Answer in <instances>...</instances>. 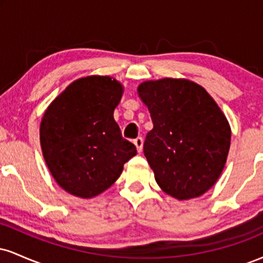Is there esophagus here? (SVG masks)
Returning a JSON list of instances; mask_svg holds the SVG:
<instances>
[{
  "mask_svg": "<svg viewBox=\"0 0 263 263\" xmlns=\"http://www.w3.org/2000/svg\"><path fill=\"white\" fill-rule=\"evenodd\" d=\"M134 143H135V146L137 147L138 153H141L142 152V146H143V138L137 137L136 140H134Z\"/></svg>",
  "mask_w": 263,
  "mask_h": 263,
  "instance_id": "esophagus-1",
  "label": "esophagus"
}]
</instances>
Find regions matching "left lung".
Returning a JSON list of instances; mask_svg holds the SVG:
<instances>
[{"label": "left lung", "mask_w": 263, "mask_h": 263, "mask_svg": "<svg viewBox=\"0 0 263 263\" xmlns=\"http://www.w3.org/2000/svg\"><path fill=\"white\" fill-rule=\"evenodd\" d=\"M138 95L152 117L143 153L157 184L179 200L200 197L228 158L231 131L224 114L204 87L185 79L146 81Z\"/></svg>", "instance_id": "1"}]
</instances>
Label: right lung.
<instances>
[{
	"instance_id": "obj_1",
	"label": "right lung",
	"mask_w": 263,
	"mask_h": 263,
	"mask_svg": "<svg viewBox=\"0 0 263 263\" xmlns=\"http://www.w3.org/2000/svg\"><path fill=\"white\" fill-rule=\"evenodd\" d=\"M119 81L87 77L70 84L45 111L41 144L50 173L70 194L92 198L110 188L137 149L122 137L114 110Z\"/></svg>"
}]
</instances>
